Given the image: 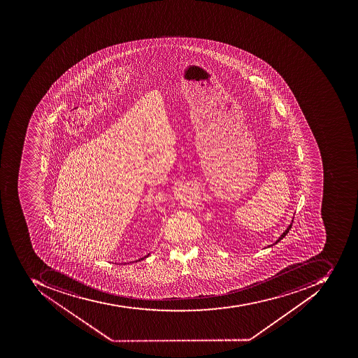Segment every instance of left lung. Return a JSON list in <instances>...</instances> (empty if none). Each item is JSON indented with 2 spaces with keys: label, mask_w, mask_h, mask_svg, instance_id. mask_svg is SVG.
I'll return each mask as SVG.
<instances>
[{
  "label": "left lung",
  "mask_w": 358,
  "mask_h": 358,
  "mask_svg": "<svg viewBox=\"0 0 358 358\" xmlns=\"http://www.w3.org/2000/svg\"><path fill=\"white\" fill-rule=\"evenodd\" d=\"M292 221H294V218H292V223H290L289 226L287 227L286 230H285L284 232H282V236H279V238H277L276 241H275L274 243L271 244V245H268V248L269 246H273L275 245V244L278 243V242L280 241V240H282V238H284L285 236H286V234H288V232H289L290 228H292Z\"/></svg>",
  "instance_id": "1"
}]
</instances>
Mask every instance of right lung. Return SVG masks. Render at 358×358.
Listing matches in <instances>:
<instances>
[{
    "label": "right lung",
    "instance_id": "add662e5",
    "mask_svg": "<svg viewBox=\"0 0 358 358\" xmlns=\"http://www.w3.org/2000/svg\"><path fill=\"white\" fill-rule=\"evenodd\" d=\"M149 257V254H148V255H145V257H141V259H137V261H136V262L142 261V259H145V257Z\"/></svg>",
    "mask_w": 358,
    "mask_h": 358
}]
</instances>
